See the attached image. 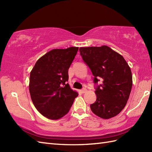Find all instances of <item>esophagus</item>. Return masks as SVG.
Instances as JSON below:
<instances>
[{
    "label": "esophagus",
    "instance_id": "34e87169",
    "mask_svg": "<svg viewBox=\"0 0 152 152\" xmlns=\"http://www.w3.org/2000/svg\"><path fill=\"white\" fill-rule=\"evenodd\" d=\"M80 91H81L82 93H85L87 91V89L86 88H83Z\"/></svg>",
    "mask_w": 152,
    "mask_h": 152
}]
</instances>
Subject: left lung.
I'll use <instances>...</instances> for the list:
<instances>
[{
	"instance_id": "obj_1",
	"label": "left lung",
	"mask_w": 152,
	"mask_h": 152,
	"mask_svg": "<svg viewBox=\"0 0 152 152\" xmlns=\"http://www.w3.org/2000/svg\"><path fill=\"white\" fill-rule=\"evenodd\" d=\"M82 59L94 76L96 101L91 111L102 119L117 115L129 97L133 80L130 67L122 56L106 46L80 48ZM101 79V85H97Z\"/></svg>"
}]
</instances>
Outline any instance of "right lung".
<instances>
[{"mask_svg":"<svg viewBox=\"0 0 152 152\" xmlns=\"http://www.w3.org/2000/svg\"><path fill=\"white\" fill-rule=\"evenodd\" d=\"M78 50V47L51 50L37 61L31 70L32 101L37 110L48 119L63 117L78 95L67 83L69 69Z\"/></svg>","mask_w":152,"mask_h":152,"instance_id":"1","label":"right lung"}]
</instances>
